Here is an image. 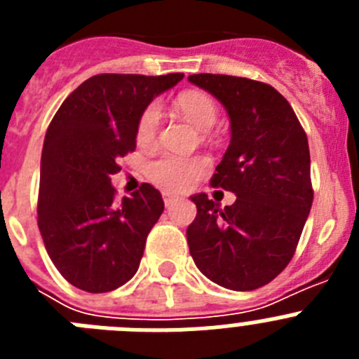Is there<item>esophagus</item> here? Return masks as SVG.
<instances>
[{"label":"esophagus","instance_id":"obj_1","mask_svg":"<svg viewBox=\"0 0 359 359\" xmlns=\"http://www.w3.org/2000/svg\"><path fill=\"white\" fill-rule=\"evenodd\" d=\"M177 199H180V196L172 194V192H163V203H165V207H170L172 203H176Z\"/></svg>","mask_w":359,"mask_h":359}]
</instances>
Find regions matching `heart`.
Wrapping results in <instances>:
<instances>
[{"instance_id": "heart-1", "label": "heart", "mask_w": 359, "mask_h": 359, "mask_svg": "<svg viewBox=\"0 0 359 359\" xmlns=\"http://www.w3.org/2000/svg\"><path fill=\"white\" fill-rule=\"evenodd\" d=\"M177 107L183 115L199 129H210L217 120V106L208 95L198 91H187L177 97ZM161 109L160 104L152 102L144 109L136 126V138L140 144L154 142L160 128ZM210 167L208 158L185 156V154H174V152H161L147 165V176L154 185L165 190L182 192L194 185L203 174Z\"/></svg>"}]
</instances>
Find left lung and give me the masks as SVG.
<instances>
[{
	"instance_id": "1",
	"label": "left lung",
	"mask_w": 359,
	"mask_h": 359,
	"mask_svg": "<svg viewBox=\"0 0 359 359\" xmlns=\"http://www.w3.org/2000/svg\"><path fill=\"white\" fill-rule=\"evenodd\" d=\"M230 118V145L212 187L237 196L221 208L205 192L187 228L190 255L207 278L233 291L266 286L290 264L313 205L307 136L275 88L252 79L196 73Z\"/></svg>"
}]
</instances>
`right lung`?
Returning <instances> with one entry per match:
<instances>
[{
    "instance_id": "1",
    "label": "right lung",
    "mask_w": 359,
    "mask_h": 359,
    "mask_svg": "<svg viewBox=\"0 0 359 359\" xmlns=\"http://www.w3.org/2000/svg\"><path fill=\"white\" fill-rule=\"evenodd\" d=\"M183 73H102L69 93L44 136L37 224L59 273L88 293H107L138 271L149 231L163 212L144 183L115 201L111 176L136 147V126L154 97Z\"/></svg>"
}]
</instances>
